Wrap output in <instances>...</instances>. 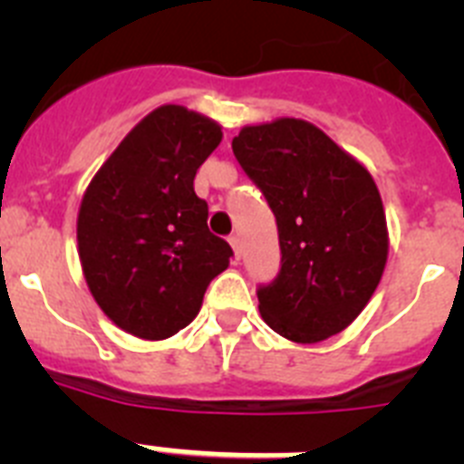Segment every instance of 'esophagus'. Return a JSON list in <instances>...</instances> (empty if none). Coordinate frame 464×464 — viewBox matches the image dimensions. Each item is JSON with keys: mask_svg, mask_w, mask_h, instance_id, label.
Instances as JSON below:
<instances>
[{"mask_svg": "<svg viewBox=\"0 0 464 464\" xmlns=\"http://www.w3.org/2000/svg\"><path fill=\"white\" fill-rule=\"evenodd\" d=\"M229 246L235 248V256H237V260H239V257H241V239H239V235H229Z\"/></svg>", "mask_w": 464, "mask_h": 464, "instance_id": "1", "label": "esophagus"}]
</instances>
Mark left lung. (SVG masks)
<instances>
[{
  "instance_id": "1",
  "label": "left lung",
  "mask_w": 464,
  "mask_h": 464,
  "mask_svg": "<svg viewBox=\"0 0 464 464\" xmlns=\"http://www.w3.org/2000/svg\"><path fill=\"white\" fill-rule=\"evenodd\" d=\"M232 150L278 227L281 269L257 285L274 332L315 343L367 306L388 257V229L370 171L306 121L244 127Z\"/></svg>"
}]
</instances>
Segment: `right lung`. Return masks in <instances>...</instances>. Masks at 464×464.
I'll list each match as a JSON object with an SVG mask.
<instances>
[{"label": "right lung", "instance_id": "1", "mask_svg": "<svg viewBox=\"0 0 464 464\" xmlns=\"http://www.w3.org/2000/svg\"><path fill=\"white\" fill-rule=\"evenodd\" d=\"M218 122L167 104L121 141L83 195L79 256L94 302L134 337L167 339L199 314L208 283L235 256L208 232L195 174Z\"/></svg>", "mask_w": 464, "mask_h": 464}]
</instances>
